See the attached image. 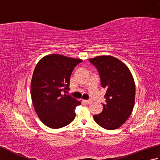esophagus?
<instances>
[{
    "instance_id": "esophagus-1",
    "label": "esophagus",
    "mask_w": 160,
    "mask_h": 160,
    "mask_svg": "<svg viewBox=\"0 0 160 160\" xmlns=\"http://www.w3.org/2000/svg\"><path fill=\"white\" fill-rule=\"evenodd\" d=\"M84 102H85L86 104H91L93 102V101L91 100H84Z\"/></svg>"
}]
</instances>
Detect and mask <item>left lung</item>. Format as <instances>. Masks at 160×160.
I'll return each mask as SVG.
<instances>
[{"label":"left lung","mask_w":160,"mask_h":160,"mask_svg":"<svg viewBox=\"0 0 160 160\" xmlns=\"http://www.w3.org/2000/svg\"><path fill=\"white\" fill-rule=\"evenodd\" d=\"M99 73L101 85L107 89L103 111L94 115L95 122L107 130H114L125 123L133 109L135 86L128 68L111 56L89 59Z\"/></svg>","instance_id":"8db88e82"}]
</instances>
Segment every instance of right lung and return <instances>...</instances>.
Segmentation results:
<instances>
[{
    "instance_id": "right-lung-1",
    "label": "right lung",
    "mask_w": 160,
    "mask_h": 160,
    "mask_svg": "<svg viewBox=\"0 0 160 160\" xmlns=\"http://www.w3.org/2000/svg\"><path fill=\"white\" fill-rule=\"evenodd\" d=\"M82 61L51 54L36 64L31 82L32 103L40 120L49 128L65 127L76 117V107L81 102L65 91L73 69Z\"/></svg>"
}]
</instances>
